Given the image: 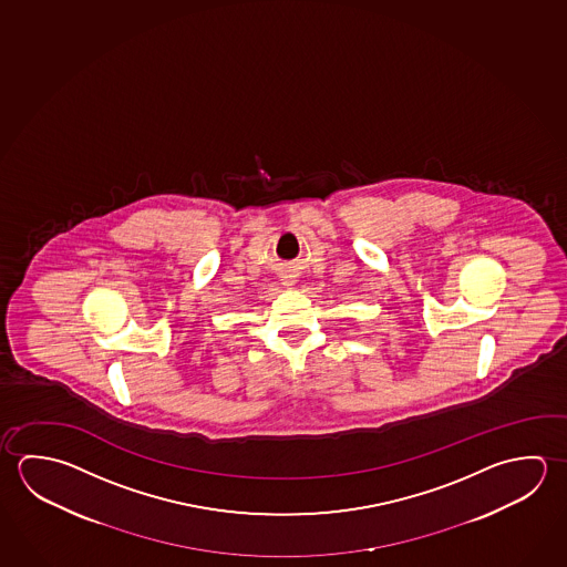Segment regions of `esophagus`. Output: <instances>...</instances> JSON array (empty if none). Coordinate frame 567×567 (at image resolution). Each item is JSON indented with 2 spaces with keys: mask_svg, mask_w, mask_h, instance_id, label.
<instances>
[{
  "mask_svg": "<svg viewBox=\"0 0 567 567\" xmlns=\"http://www.w3.org/2000/svg\"><path fill=\"white\" fill-rule=\"evenodd\" d=\"M280 282H282V287L290 290V288L297 287V277H295V275H290V272H285V275L280 277Z\"/></svg>",
  "mask_w": 567,
  "mask_h": 567,
  "instance_id": "obj_1",
  "label": "esophagus"
}]
</instances>
